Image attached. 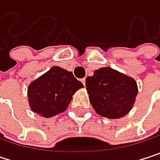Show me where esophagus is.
<instances>
[{"label":"esophagus","instance_id":"obj_1","mask_svg":"<svg viewBox=\"0 0 160 160\" xmlns=\"http://www.w3.org/2000/svg\"><path fill=\"white\" fill-rule=\"evenodd\" d=\"M85 78H83V79H81V82H82V83H83V85H84V86H85Z\"/></svg>","mask_w":160,"mask_h":160}]
</instances>
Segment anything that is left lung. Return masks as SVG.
I'll list each match as a JSON object with an SVG mask.
<instances>
[{"label": "left lung", "mask_w": 160, "mask_h": 160, "mask_svg": "<svg viewBox=\"0 0 160 160\" xmlns=\"http://www.w3.org/2000/svg\"><path fill=\"white\" fill-rule=\"evenodd\" d=\"M89 99L95 112L108 118H120L132 108L138 93L132 78L111 68L94 70L86 78Z\"/></svg>", "instance_id": "left-lung-1"}]
</instances>
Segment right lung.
Segmentation results:
<instances>
[{"label":"right lung","instance_id":"add662e5","mask_svg":"<svg viewBox=\"0 0 160 160\" xmlns=\"http://www.w3.org/2000/svg\"><path fill=\"white\" fill-rule=\"evenodd\" d=\"M82 87L71 71L52 67L28 85L30 109L43 118L56 116L67 109L72 95Z\"/></svg>","mask_w":160,"mask_h":160}]
</instances>
